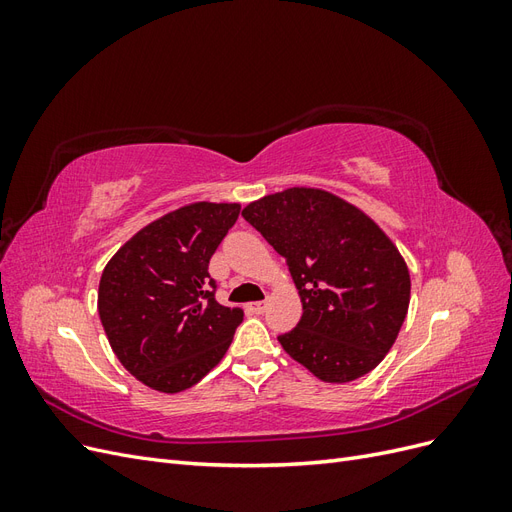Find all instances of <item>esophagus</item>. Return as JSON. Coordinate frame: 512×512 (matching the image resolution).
<instances>
[{
  "mask_svg": "<svg viewBox=\"0 0 512 512\" xmlns=\"http://www.w3.org/2000/svg\"><path fill=\"white\" fill-rule=\"evenodd\" d=\"M247 307H250L254 314H262V312H265L267 303H265V301H256V303H250V305H247Z\"/></svg>",
  "mask_w": 512,
  "mask_h": 512,
  "instance_id": "34e87169",
  "label": "esophagus"
}]
</instances>
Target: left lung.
<instances>
[{"mask_svg":"<svg viewBox=\"0 0 512 512\" xmlns=\"http://www.w3.org/2000/svg\"><path fill=\"white\" fill-rule=\"evenodd\" d=\"M284 256L303 316L282 348L322 382L369 374L395 344L408 314L410 273L393 241L346 200L290 188L243 209Z\"/></svg>","mask_w":512,"mask_h":512,"instance_id":"1","label":"left lung"}]
</instances>
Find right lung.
<instances>
[{
	"label": "right lung",
	"mask_w": 512,
	"mask_h": 512,
	"mask_svg": "<svg viewBox=\"0 0 512 512\" xmlns=\"http://www.w3.org/2000/svg\"><path fill=\"white\" fill-rule=\"evenodd\" d=\"M239 205L194 203L151 222L119 247L100 277L108 344L134 378L162 393L190 389L222 361L243 322L215 301L209 260Z\"/></svg>",
	"instance_id": "add662e5"
}]
</instances>
